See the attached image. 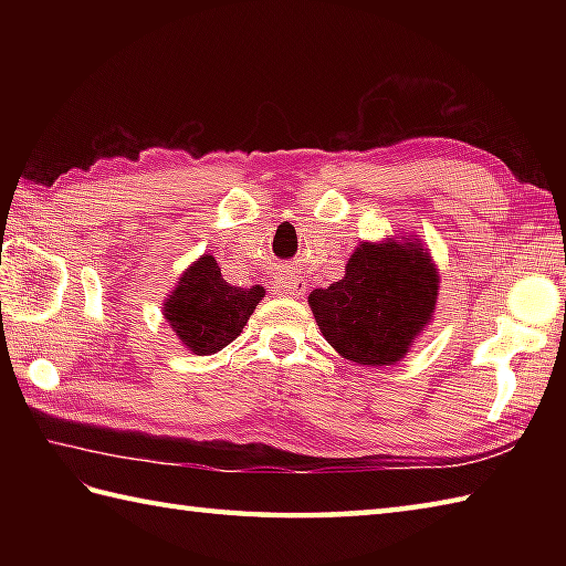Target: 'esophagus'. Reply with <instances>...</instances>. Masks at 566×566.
Instances as JSON below:
<instances>
[{"mask_svg": "<svg viewBox=\"0 0 566 566\" xmlns=\"http://www.w3.org/2000/svg\"><path fill=\"white\" fill-rule=\"evenodd\" d=\"M304 292H306V284H304V280H298V276H284V280L280 282V294L282 296L298 298Z\"/></svg>", "mask_w": 566, "mask_h": 566, "instance_id": "obj_1", "label": "esophagus"}]
</instances>
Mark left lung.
Returning a JSON list of instances; mask_svg holds the SVG:
<instances>
[{
  "label": "left lung",
  "instance_id": "left-lung-1",
  "mask_svg": "<svg viewBox=\"0 0 566 566\" xmlns=\"http://www.w3.org/2000/svg\"><path fill=\"white\" fill-rule=\"evenodd\" d=\"M440 276L420 238L359 243L345 276L308 294L333 350L357 365L401 363L436 316Z\"/></svg>",
  "mask_w": 566,
  "mask_h": 566
}]
</instances>
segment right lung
<instances>
[{"label":"right lung","instance_id":"obj_1","mask_svg":"<svg viewBox=\"0 0 566 566\" xmlns=\"http://www.w3.org/2000/svg\"><path fill=\"white\" fill-rule=\"evenodd\" d=\"M262 296L260 284L250 290L228 284L213 255H201L179 274L163 316L189 353L213 355L243 333Z\"/></svg>","mask_w":566,"mask_h":566}]
</instances>
